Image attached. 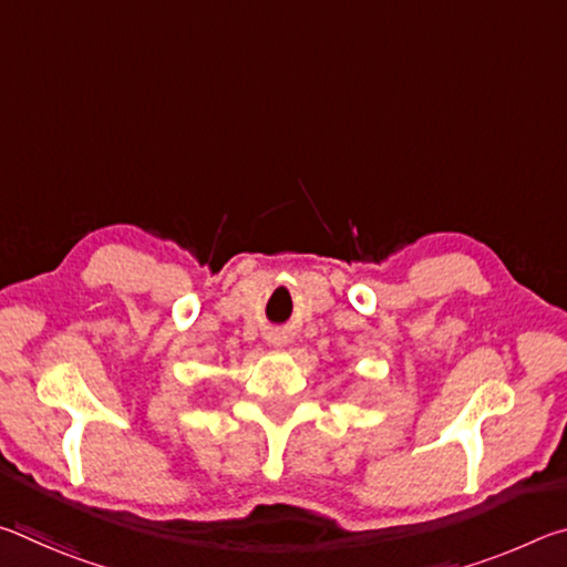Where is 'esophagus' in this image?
Masks as SVG:
<instances>
[{"instance_id":"obj_1","label":"esophagus","mask_w":567,"mask_h":567,"mask_svg":"<svg viewBox=\"0 0 567 567\" xmlns=\"http://www.w3.org/2000/svg\"><path fill=\"white\" fill-rule=\"evenodd\" d=\"M270 342H275V344H280V338H270Z\"/></svg>"}]
</instances>
